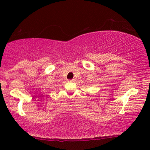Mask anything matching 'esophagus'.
<instances>
[{
	"mask_svg": "<svg viewBox=\"0 0 150 150\" xmlns=\"http://www.w3.org/2000/svg\"><path fill=\"white\" fill-rule=\"evenodd\" d=\"M69 81H70V82H74V79H71V80H69Z\"/></svg>",
	"mask_w": 150,
	"mask_h": 150,
	"instance_id": "obj_1",
	"label": "esophagus"
}]
</instances>
